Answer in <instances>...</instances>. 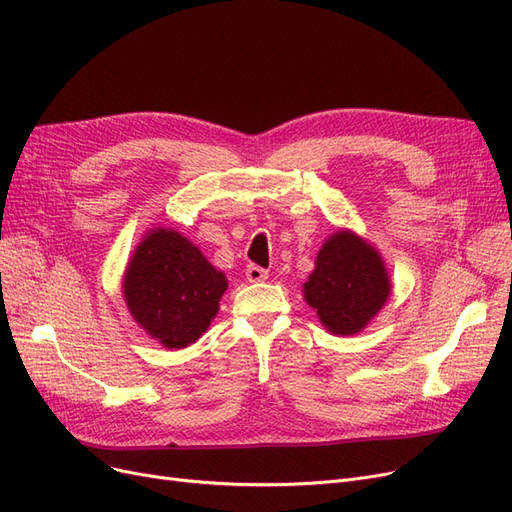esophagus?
<instances>
[{"label":"esophagus","mask_w":512,"mask_h":512,"mask_svg":"<svg viewBox=\"0 0 512 512\" xmlns=\"http://www.w3.org/2000/svg\"><path fill=\"white\" fill-rule=\"evenodd\" d=\"M245 274H247L249 282H263V280H267V276H270V272H267L265 267H259L255 263L247 265V272Z\"/></svg>","instance_id":"34e87169"}]
</instances>
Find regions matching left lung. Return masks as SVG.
Instances as JSON below:
<instances>
[{"label": "left lung", "mask_w": 512, "mask_h": 512, "mask_svg": "<svg viewBox=\"0 0 512 512\" xmlns=\"http://www.w3.org/2000/svg\"><path fill=\"white\" fill-rule=\"evenodd\" d=\"M390 294L386 267L365 240L336 232L319 251L305 299L330 332L357 334Z\"/></svg>", "instance_id": "obj_1"}]
</instances>
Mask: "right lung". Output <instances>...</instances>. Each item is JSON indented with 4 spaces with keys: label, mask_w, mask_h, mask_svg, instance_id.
<instances>
[{
    "label": "right lung",
    "mask_w": 512,
    "mask_h": 512,
    "mask_svg": "<svg viewBox=\"0 0 512 512\" xmlns=\"http://www.w3.org/2000/svg\"><path fill=\"white\" fill-rule=\"evenodd\" d=\"M228 282L174 230H153L134 251L124 278L132 317L168 348L195 342L218 313Z\"/></svg>",
    "instance_id": "1"
}]
</instances>
